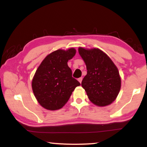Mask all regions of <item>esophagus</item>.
<instances>
[{
	"label": "esophagus",
	"instance_id": "1",
	"mask_svg": "<svg viewBox=\"0 0 147 147\" xmlns=\"http://www.w3.org/2000/svg\"><path fill=\"white\" fill-rule=\"evenodd\" d=\"M82 80H83V78H80L78 79V81H79V83H81Z\"/></svg>",
	"mask_w": 147,
	"mask_h": 147
}]
</instances>
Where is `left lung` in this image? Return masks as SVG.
I'll list each match as a JSON object with an SVG mask.
<instances>
[{
	"label": "left lung",
	"mask_w": 147,
	"mask_h": 147,
	"mask_svg": "<svg viewBox=\"0 0 147 147\" xmlns=\"http://www.w3.org/2000/svg\"><path fill=\"white\" fill-rule=\"evenodd\" d=\"M78 50L86 66L87 74L81 85L88 99L99 107L111 104L121 88V78L116 66L98 48L86 50L79 47Z\"/></svg>",
	"instance_id": "left-lung-1"
}]
</instances>
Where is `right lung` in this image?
I'll list each match as a JSON object with an SVG mask.
<instances>
[{
	"mask_svg": "<svg viewBox=\"0 0 147 147\" xmlns=\"http://www.w3.org/2000/svg\"><path fill=\"white\" fill-rule=\"evenodd\" d=\"M76 53L74 48L53 51L46 57L36 70L32 90L38 103L45 109H61L68 102L74 89L81 84L72 78L71 69L67 63Z\"/></svg>",
	"mask_w": 147,
	"mask_h": 147,
	"instance_id": "right-lung-1",
	"label": "right lung"
}]
</instances>
